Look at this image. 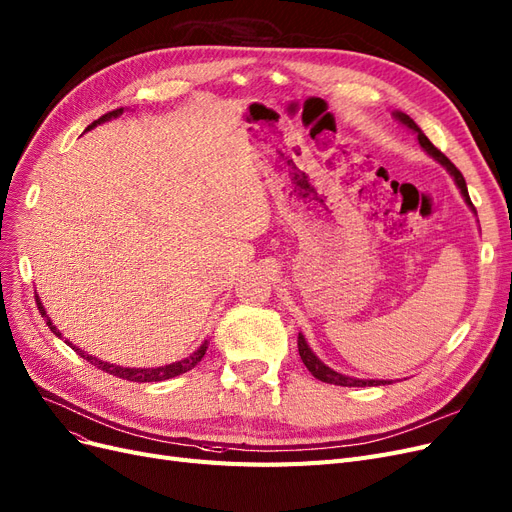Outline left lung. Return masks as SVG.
<instances>
[{"instance_id": "left-lung-1", "label": "left lung", "mask_w": 512, "mask_h": 512, "mask_svg": "<svg viewBox=\"0 0 512 512\" xmlns=\"http://www.w3.org/2000/svg\"><path fill=\"white\" fill-rule=\"evenodd\" d=\"M392 116H394V120H396V122L403 124L405 128H409L411 132H415V135H418V141H420L422 149L426 151V154H428L430 158L437 160V162L447 170V173L453 177V181H456V185H458V189H460V194H462V198H464V202L470 206V211L477 215L475 206H472V202H470L468 187H466V181H464V177H462L460 170L451 164V160H449L445 154H441V151L428 141V137L424 135L422 128H420L418 124H415V122L407 116V113H403V111H392ZM297 348H299L301 361H304V365L308 367V371L316 377V380L325 382V384L350 386V388H363V386H386V384H392L390 380H358V377H350V375H344V373H339V371L331 369L329 365H325V363L320 361V358L312 352V348H310V346H308V342H306V337L301 335V333L297 335Z\"/></svg>"}]
</instances>
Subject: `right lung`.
<instances>
[{
    "label": "right lung",
    "mask_w": 512,
    "mask_h": 512,
    "mask_svg": "<svg viewBox=\"0 0 512 512\" xmlns=\"http://www.w3.org/2000/svg\"><path fill=\"white\" fill-rule=\"evenodd\" d=\"M122 113H124V107H120V109H113V111L105 113V116H101L99 120H94L86 130H92L94 126H99V124H103V122H109V120H113V118H120ZM35 304H37V310H40L42 318L46 320L48 329H50L56 337H63V335H61V331L54 327V323L50 320V316H48V312H46L44 304L40 301V297H37V293H35ZM65 344H69V348H73L75 352H78L82 358H86V361H88V363H92L94 367H99L101 371H105V373H109V375L122 377V380H128V382H164V380H173V377H177V375H181V373H185V371H189V369H194V367L202 361V356H204V352H206V348H208V339H204L202 346H200L194 354H189L187 358H183V361H175V363H170V365H164V367H151V369H139V367H120V365H113V363L101 361V358H97V356L86 354L82 348L73 346V344L69 342V339H65Z\"/></svg>",
    "instance_id": "add662e5"
}]
</instances>
